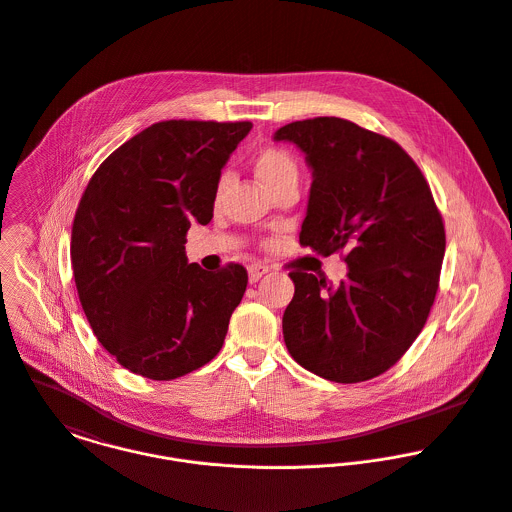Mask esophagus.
I'll return each mask as SVG.
<instances>
[{
    "label": "esophagus",
    "instance_id": "obj_1",
    "mask_svg": "<svg viewBox=\"0 0 512 512\" xmlns=\"http://www.w3.org/2000/svg\"><path fill=\"white\" fill-rule=\"evenodd\" d=\"M268 266H264V264H252V266H248V280H250V284H256L264 274H268Z\"/></svg>",
    "mask_w": 512,
    "mask_h": 512
}]
</instances>
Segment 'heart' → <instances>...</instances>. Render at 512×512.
<instances>
[{
  "label": "heart",
  "instance_id": "b5f03b06",
  "mask_svg": "<svg viewBox=\"0 0 512 512\" xmlns=\"http://www.w3.org/2000/svg\"><path fill=\"white\" fill-rule=\"evenodd\" d=\"M256 176L274 192L290 182H298L300 169L296 159L280 147H264L254 157Z\"/></svg>",
  "mask_w": 512,
  "mask_h": 512
}]
</instances>
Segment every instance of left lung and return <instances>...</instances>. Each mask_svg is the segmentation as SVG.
Returning a JSON list of instances; mask_svg holds the SVG:
<instances>
[{
  "label": "left lung",
  "mask_w": 512,
  "mask_h": 512,
  "mask_svg": "<svg viewBox=\"0 0 512 512\" xmlns=\"http://www.w3.org/2000/svg\"><path fill=\"white\" fill-rule=\"evenodd\" d=\"M312 169L300 244L345 250L338 286L294 270L282 320L290 355L308 371L359 383L395 365L421 334L439 288L445 226L413 159L391 139L338 117L276 131Z\"/></svg>",
  "instance_id": "8db88e82"
}]
</instances>
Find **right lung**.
Here are the masks:
<instances>
[{
	"label": "right lung",
	"mask_w": 512,
	"mask_h": 512,
	"mask_svg": "<svg viewBox=\"0 0 512 512\" xmlns=\"http://www.w3.org/2000/svg\"><path fill=\"white\" fill-rule=\"evenodd\" d=\"M252 123L161 121L91 176L71 230V266L93 334L143 377L171 381L222 347L248 272L188 264L190 222L208 224L222 167Z\"/></svg>",
	"instance_id": "1"
}]
</instances>
